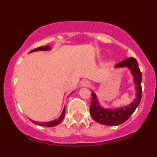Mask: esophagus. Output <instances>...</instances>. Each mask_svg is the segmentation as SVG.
Listing matches in <instances>:
<instances>
[{
    "label": "esophagus",
    "instance_id": "esophagus-1",
    "mask_svg": "<svg viewBox=\"0 0 157 157\" xmlns=\"http://www.w3.org/2000/svg\"><path fill=\"white\" fill-rule=\"evenodd\" d=\"M90 85H91V84H90V82H88V81H83V82H82V86L88 87L90 86Z\"/></svg>",
    "mask_w": 157,
    "mask_h": 157
}]
</instances>
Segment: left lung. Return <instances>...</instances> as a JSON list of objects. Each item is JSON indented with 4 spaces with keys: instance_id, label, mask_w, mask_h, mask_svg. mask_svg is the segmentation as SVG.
I'll list each match as a JSON object with an SVG mask.
<instances>
[{
    "instance_id": "1",
    "label": "left lung",
    "mask_w": 157,
    "mask_h": 157,
    "mask_svg": "<svg viewBox=\"0 0 157 157\" xmlns=\"http://www.w3.org/2000/svg\"><path fill=\"white\" fill-rule=\"evenodd\" d=\"M124 66L129 68L133 74L136 84V91H137L136 98L131 105L124 108H118L116 110L104 109L99 106L95 94L91 93L90 114L95 121L98 122L101 124L111 125V126L121 124L122 123L129 119L140 102L141 95H142V88H141L142 75L137 62L133 57H130L116 65V67H124Z\"/></svg>"
}]
</instances>
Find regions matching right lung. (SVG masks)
I'll return each instance as SVG.
<instances>
[{"label": "right lung", "mask_w": 157, "mask_h": 157, "mask_svg": "<svg viewBox=\"0 0 157 157\" xmlns=\"http://www.w3.org/2000/svg\"><path fill=\"white\" fill-rule=\"evenodd\" d=\"M49 49H50V47H49V46H40V47H37L36 48V49H33L32 51H30L29 52H35V51H40V50H49ZM65 111H66V109L64 108V110H63V113H62V114L60 115L59 118V119H56V120L53 121H49V122H45V123H42V122H40V123H39V122H36V121H32L33 122L34 124H38L40 125V126H44V127H47V128H50V127H54V126H56V125H58L60 123V122L62 121L63 120V118H64L65 117ZM31 121V120H30Z\"/></svg>", "instance_id": "add662e5"}]
</instances>
